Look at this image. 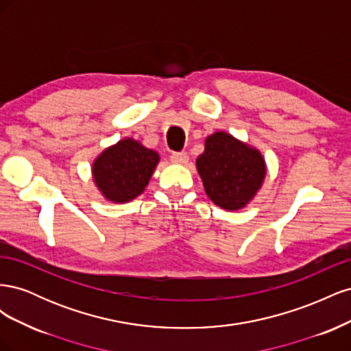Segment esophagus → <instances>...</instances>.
I'll use <instances>...</instances> for the list:
<instances>
[{
    "label": "esophagus",
    "instance_id": "obj_1",
    "mask_svg": "<svg viewBox=\"0 0 351 351\" xmlns=\"http://www.w3.org/2000/svg\"><path fill=\"white\" fill-rule=\"evenodd\" d=\"M171 161L178 165H186L189 162V156L184 152H174L171 155Z\"/></svg>",
    "mask_w": 351,
    "mask_h": 351
}]
</instances>
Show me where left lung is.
<instances>
[{
	"label": "left lung",
	"mask_w": 351,
	"mask_h": 351,
	"mask_svg": "<svg viewBox=\"0 0 351 351\" xmlns=\"http://www.w3.org/2000/svg\"><path fill=\"white\" fill-rule=\"evenodd\" d=\"M196 168L208 197L227 210L246 208L267 177V162L258 147L222 130L206 137Z\"/></svg>",
	"instance_id": "obj_1"
}]
</instances>
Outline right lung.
Segmentation results:
<instances>
[{
    "mask_svg": "<svg viewBox=\"0 0 351 351\" xmlns=\"http://www.w3.org/2000/svg\"><path fill=\"white\" fill-rule=\"evenodd\" d=\"M159 154L133 137H123L93 159L92 178L105 200L127 204L145 192Z\"/></svg>",
    "mask_w": 351,
    "mask_h": 351,
    "instance_id": "obj_1",
    "label": "right lung"
}]
</instances>
